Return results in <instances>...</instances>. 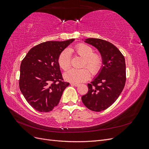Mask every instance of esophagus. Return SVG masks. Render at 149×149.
Instances as JSON below:
<instances>
[{"mask_svg": "<svg viewBox=\"0 0 149 149\" xmlns=\"http://www.w3.org/2000/svg\"><path fill=\"white\" fill-rule=\"evenodd\" d=\"M71 86H76V87H77V86H79V84H77V83H71Z\"/></svg>", "mask_w": 149, "mask_h": 149, "instance_id": "34e87169", "label": "esophagus"}]
</instances>
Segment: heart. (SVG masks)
<instances>
[{
	"label": "heart",
	"instance_id": "heart-1",
	"mask_svg": "<svg viewBox=\"0 0 149 149\" xmlns=\"http://www.w3.org/2000/svg\"><path fill=\"white\" fill-rule=\"evenodd\" d=\"M70 52H75L79 56L83 58L81 67H87L92 74L96 75L101 70L103 66L102 56L99 53H94L93 48L84 43H79L70 49H65L60 53L58 62L63 70H66L71 66V56ZM88 69L86 68L79 70L70 69L64 73V78L67 81L73 83L86 81L91 76V73Z\"/></svg>",
	"mask_w": 149,
	"mask_h": 149
}]
</instances>
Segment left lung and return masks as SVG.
<instances>
[{"mask_svg":"<svg viewBox=\"0 0 149 149\" xmlns=\"http://www.w3.org/2000/svg\"><path fill=\"white\" fill-rule=\"evenodd\" d=\"M84 42L98 49L103 66L96 77L88 84V91L81 100L89 109L100 112L110 107L123 91L126 80L125 58L118 48L106 40L90 38Z\"/></svg>","mask_w":149,"mask_h":149,"instance_id":"left-lung-1","label":"left lung"}]
</instances>
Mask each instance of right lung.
Segmentation results:
<instances>
[{
    "mask_svg": "<svg viewBox=\"0 0 149 149\" xmlns=\"http://www.w3.org/2000/svg\"><path fill=\"white\" fill-rule=\"evenodd\" d=\"M74 40L38 44L31 48L22 61L20 89L35 110L41 112L52 111L70 85L63 81L58 60L60 53Z\"/></svg>",
    "mask_w": 149,
    "mask_h": 149,
    "instance_id": "right-lung-1",
    "label": "right lung"
}]
</instances>
